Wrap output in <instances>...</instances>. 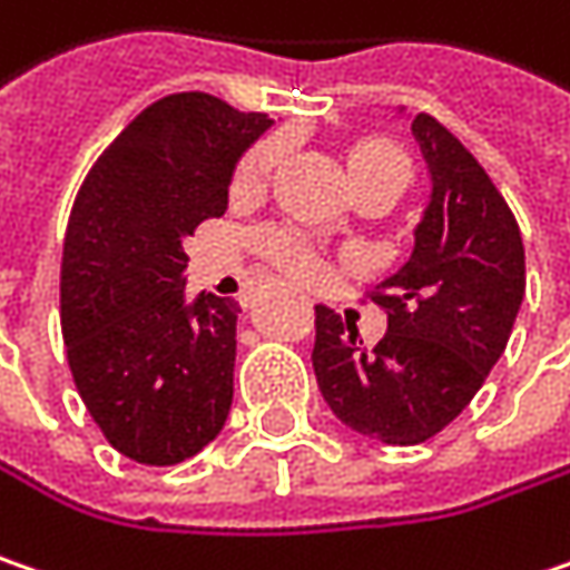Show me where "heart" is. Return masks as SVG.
Masks as SVG:
<instances>
[{
  "label": "heart",
  "mask_w": 570,
  "mask_h": 570,
  "mask_svg": "<svg viewBox=\"0 0 570 570\" xmlns=\"http://www.w3.org/2000/svg\"><path fill=\"white\" fill-rule=\"evenodd\" d=\"M278 157H282V140L278 137L256 144L240 163L237 183L246 188L259 186L272 169H275ZM350 173L353 176H394V179H404L407 183V159L401 157L394 147L372 140V144H362V147H356L350 154ZM266 246H269V253L285 269L298 272V275H311L314 272V256L295 237H288V234H269Z\"/></svg>",
  "instance_id": "b5f03b06"
}]
</instances>
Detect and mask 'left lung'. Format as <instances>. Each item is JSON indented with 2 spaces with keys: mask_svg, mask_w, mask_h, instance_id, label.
Listing matches in <instances>:
<instances>
[{
  "mask_svg": "<svg viewBox=\"0 0 570 570\" xmlns=\"http://www.w3.org/2000/svg\"><path fill=\"white\" fill-rule=\"evenodd\" d=\"M407 118L430 198L411 256L372 295L387 311V333L365 350L350 321L317 304L311 353L336 420L387 445L426 442L469 407L527 295L523 237L491 176L436 118Z\"/></svg>",
  "mask_w": 570,
  "mask_h": 570,
  "instance_id": "8db88e82",
  "label": "left lung"
}]
</instances>
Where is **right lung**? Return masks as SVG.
I'll return each instance as SVG.
<instances>
[{
    "instance_id": "add662e5",
    "label": "right lung",
    "mask_w": 570,
    "mask_h": 570,
    "mask_svg": "<svg viewBox=\"0 0 570 570\" xmlns=\"http://www.w3.org/2000/svg\"><path fill=\"white\" fill-rule=\"evenodd\" d=\"M208 92L144 108L76 195L60 269L72 382L105 440L176 465L224 430L234 401V298L186 295V237L227 212L243 154L272 128Z\"/></svg>"
}]
</instances>
